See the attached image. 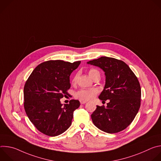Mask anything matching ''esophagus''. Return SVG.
Wrapping results in <instances>:
<instances>
[{
	"mask_svg": "<svg viewBox=\"0 0 161 161\" xmlns=\"http://www.w3.org/2000/svg\"><path fill=\"white\" fill-rule=\"evenodd\" d=\"M86 103V101H80V103L81 104H85Z\"/></svg>",
	"mask_w": 161,
	"mask_h": 161,
	"instance_id": "1",
	"label": "esophagus"
}]
</instances>
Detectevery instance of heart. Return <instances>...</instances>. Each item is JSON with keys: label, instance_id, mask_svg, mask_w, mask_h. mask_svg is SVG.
Here are the masks:
<instances>
[{"label": "heart", "instance_id": "1", "mask_svg": "<svg viewBox=\"0 0 161 161\" xmlns=\"http://www.w3.org/2000/svg\"><path fill=\"white\" fill-rule=\"evenodd\" d=\"M99 71L96 69H92L89 71H88V75L89 76L93 78L94 76L96 75V73H98ZM77 76H75L72 80V83H75L76 81ZM98 93V90L96 88H88V89H80L78 91H77L75 96L76 98L81 100V101H89L92 99L94 98V97Z\"/></svg>", "mask_w": 161, "mask_h": 161}]
</instances>
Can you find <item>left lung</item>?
<instances>
[{"label": "left lung", "instance_id": "left-lung-1", "mask_svg": "<svg viewBox=\"0 0 161 161\" xmlns=\"http://www.w3.org/2000/svg\"><path fill=\"white\" fill-rule=\"evenodd\" d=\"M104 71L106 83L99 96L107 106H97L91 114L94 124L107 133H117L133 121L141 104V87L137 77L123 61L101 57L87 62Z\"/></svg>", "mask_w": 161, "mask_h": 161}]
</instances>
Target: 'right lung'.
<instances>
[{
  "mask_svg": "<svg viewBox=\"0 0 161 161\" xmlns=\"http://www.w3.org/2000/svg\"><path fill=\"white\" fill-rule=\"evenodd\" d=\"M80 63L46 61L34 69L27 80L24 108L31 122L44 134L56 136L71 126L73 112L80 107V101L72 99L62 106L60 99L69 94V76Z\"/></svg>",
  "mask_w": 161,
  "mask_h": 161,
  "instance_id": "right-lung-1",
  "label": "right lung"
}]
</instances>
